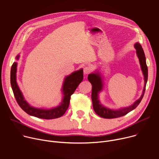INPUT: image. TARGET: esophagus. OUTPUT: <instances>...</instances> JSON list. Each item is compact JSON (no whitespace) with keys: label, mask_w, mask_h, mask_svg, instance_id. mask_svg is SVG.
I'll return each mask as SVG.
<instances>
[{"label":"esophagus","mask_w":159,"mask_h":159,"mask_svg":"<svg viewBox=\"0 0 159 159\" xmlns=\"http://www.w3.org/2000/svg\"><path fill=\"white\" fill-rule=\"evenodd\" d=\"M84 74H89L90 73H91L93 69H92V67L90 66H85L84 68Z\"/></svg>","instance_id":"obj_1"}]
</instances>
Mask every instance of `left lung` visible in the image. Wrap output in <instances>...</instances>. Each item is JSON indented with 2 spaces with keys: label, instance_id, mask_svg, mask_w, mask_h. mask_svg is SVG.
<instances>
[{
  "label": "left lung",
  "instance_id": "left-lung-1",
  "mask_svg": "<svg viewBox=\"0 0 159 159\" xmlns=\"http://www.w3.org/2000/svg\"><path fill=\"white\" fill-rule=\"evenodd\" d=\"M134 47L137 50V54L138 55V57L139 58L140 63L141 65L142 70L143 72V74L144 75L145 77V85L144 89L143 90V93L142 96L139 99H138L136 101L132 106L127 107L126 108H123L120 110H112L110 109H107L104 106H102L98 99V93L101 91L102 87V84L101 78L99 74H89L88 76V80L91 83L93 88H92V101H93V106L94 111L96 112V114L99 116L100 117H102L103 118L106 119H112V118H119L123 116L126 115V114L131 111L133 110L137 106L140 104L141 102L143 95L145 94V88H146V84L148 79V68L146 63L145 60V56L143 52V50L141 46V44L139 43H136L134 44Z\"/></svg>",
  "mask_w": 159,
  "mask_h": 159
}]
</instances>
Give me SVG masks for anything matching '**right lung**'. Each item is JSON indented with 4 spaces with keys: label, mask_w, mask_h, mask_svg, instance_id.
I'll use <instances>...</instances> for the list:
<instances>
[{
    "label": "right lung",
    "mask_w": 159,
    "mask_h": 159,
    "mask_svg": "<svg viewBox=\"0 0 159 159\" xmlns=\"http://www.w3.org/2000/svg\"><path fill=\"white\" fill-rule=\"evenodd\" d=\"M16 58L18 59L19 56ZM16 70L17 63L14 62L11 70V85L17 104L27 114L38 118L46 120L58 118L65 114L69 107L71 96L74 94L75 89L84 78L82 69L74 72L69 76L66 77L65 79L62 89L64 98L60 105L51 109H42L30 106L25 100L16 82Z\"/></svg>",
    "instance_id": "right-lung-1"
}]
</instances>
